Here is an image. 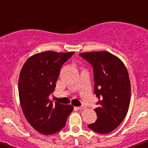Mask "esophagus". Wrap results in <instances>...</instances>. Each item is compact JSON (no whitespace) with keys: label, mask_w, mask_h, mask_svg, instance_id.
<instances>
[{"label":"esophagus","mask_w":148,"mask_h":148,"mask_svg":"<svg viewBox=\"0 0 148 148\" xmlns=\"http://www.w3.org/2000/svg\"><path fill=\"white\" fill-rule=\"evenodd\" d=\"M86 107L84 106V105H81V106H79V107H77V108L78 109V110H83V109H85Z\"/></svg>","instance_id":"34e87169"}]
</instances>
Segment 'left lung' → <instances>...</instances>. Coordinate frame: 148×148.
<instances>
[{
	"label": "left lung",
	"instance_id": "1",
	"mask_svg": "<svg viewBox=\"0 0 148 148\" xmlns=\"http://www.w3.org/2000/svg\"><path fill=\"white\" fill-rule=\"evenodd\" d=\"M79 56L92 67L94 93L99 99V107L95 109L97 120L88 127L108 134L120 126L128 112L131 93L129 74L122 61L106 51Z\"/></svg>",
	"mask_w": 148,
	"mask_h": 148
}]
</instances>
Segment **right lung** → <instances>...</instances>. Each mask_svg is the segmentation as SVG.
Masks as SVG:
<instances>
[{
    "mask_svg": "<svg viewBox=\"0 0 148 148\" xmlns=\"http://www.w3.org/2000/svg\"><path fill=\"white\" fill-rule=\"evenodd\" d=\"M47 51L26 61L18 78V95L25 118L43 135H52L64 127L74 107L49 99L55 89L61 68L74 55Z\"/></svg>",
    "mask_w": 148,
    "mask_h": 148,
    "instance_id": "right-lung-1",
    "label": "right lung"
}]
</instances>
